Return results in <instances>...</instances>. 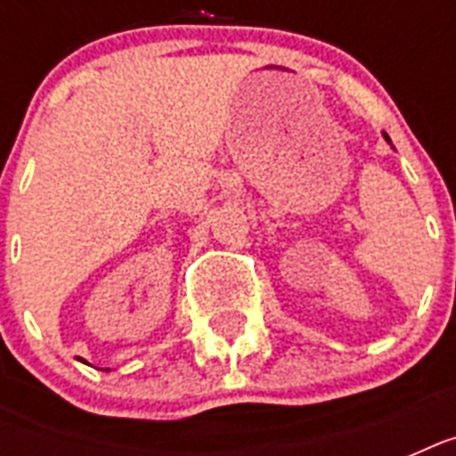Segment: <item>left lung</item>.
<instances>
[{"label": "left lung", "mask_w": 456, "mask_h": 456, "mask_svg": "<svg viewBox=\"0 0 456 456\" xmlns=\"http://www.w3.org/2000/svg\"><path fill=\"white\" fill-rule=\"evenodd\" d=\"M383 139H386V142H388V144H390V137H388V134H386V132H383ZM390 146H393V144H390Z\"/></svg>", "instance_id": "1"}]
</instances>
